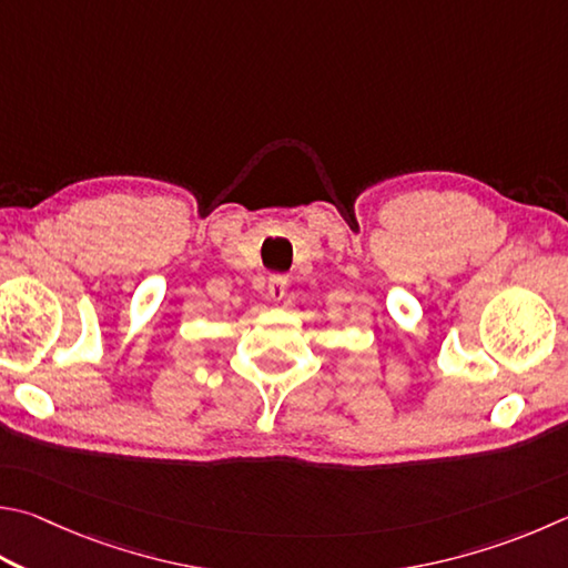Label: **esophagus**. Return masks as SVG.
<instances>
[{"mask_svg": "<svg viewBox=\"0 0 568 568\" xmlns=\"http://www.w3.org/2000/svg\"><path fill=\"white\" fill-rule=\"evenodd\" d=\"M287 293V277L285 275H271L267 277V297L275 303H281Z\"/></svg>", "mask_w": 568, "mask_h": 568, "instance_id": "34e87169", "label": "esophagus"}]
</instances>
